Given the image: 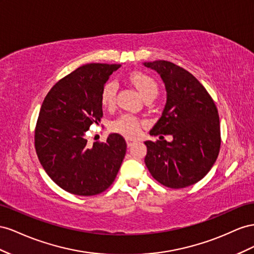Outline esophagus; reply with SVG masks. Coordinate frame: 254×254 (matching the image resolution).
<instances>
[{
    "label": "esophagus",
    "instance_id": "1",
    "mask_svg": "<svg viewBox=\"0 0 254 254\" xmlns=\"http://www.w3.org/2000/svg\"><path fill=\"white\" fill-rule=\"evenodd\" d=\"M126 140H127V147H131L134 142H136V140H135V139H133V138H128V137H127Z\"/></svg>",
    "mask_w": 254,
    "mask_h": 254
}]
</instances>
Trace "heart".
<instances>
[{
    "label": "heart",
    "instance_id": "heart-1",
    "mask_svg": "<svg viewBox=\"0 0 254 254\" xmlns=\"http://www.w3.org/2000/svg\"><path fill=\"white\" fill-rule=\"evenodd\" d=\"M128 82L139 91L143 99L155 98L158 91L157 83L149 74L140 71H134L128 75ZM116 93H117V84L114 81L107 82L101 91V104L107 110H112L116 104ZM143 122L135 116L125 114L121 115L111 125L113 132L119 133L127 137H134L138 135Z\"/></svg>",
    "mask_w": 254,
    "mask_h": 254
}]
</instances>
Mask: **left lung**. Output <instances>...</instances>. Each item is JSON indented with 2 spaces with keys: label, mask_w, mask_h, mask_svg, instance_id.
Segmentation results:
<instances>
[{
  "label": "left lung",
  "mask_w": 254,
  "mask_h": 254,
  "mask_svg": "<svg viewBox=\"0 0 254 254\" xmlns=\"http://www.w3.org/2000/svg\"><path fill=\"white\" fill-rule=\"evenodd\" d=\"M161 75L167 91L162 117L150 135H172L173 140H148L144 157L151 176L178 190L199 182L219 154L220 122L214 100L197 78L167 61L144 63Z\"/></svg>",
  "instance_id": "left-lung-1"
}]
</instances>
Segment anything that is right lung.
I'll return each mask as SVG.
<instances>
[{
    "label": "right lung",
    "instance_id": "1",
    "mask_svg": "<svg viewBox=\"0 0 254 254\" xmlns=\"http://www.w3.org/2000/svg\"><path fill=\"white\" fill-rule=\"evenodd\" d=\"M121 64H87L60 79L43 100L35 127V149L48 176L77 195L105 191L127 151L119 134L87 143L85 133L103 116L101 91Z\"/></svg>",
    "mask_w": 254,
    "mask_h": 254
}]
</instances>
